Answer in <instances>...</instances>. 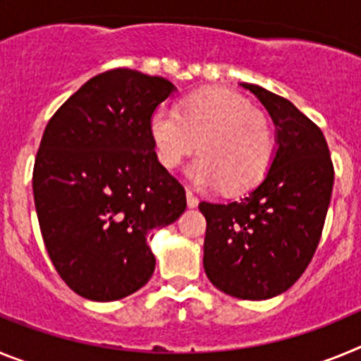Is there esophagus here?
<instances>
[{
	"label": "esophagus",
	"instance_id": "obj_1",
	"mask_svg": "<svg viewBox=\"0 0 361 361\" xmlns=\"http://www.w3.org/2000/svg\"><path fill=\"white\" fill-rule=\"evenodd\" d=\"M186 202H188V208H197V206H199V199H197L190 190H186Z\"/></svg>",
	"mask_w": 361,
	"mask_h": 361
}]
</instances>
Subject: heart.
<instances>
[{"instance_id": "1", "label": "heart", "mask_w": 361, "mask_h": 361, "mask_svg": "<svg viewBox=\"0 0 361 361\" xmlns=\"http://www.w3.org/2000/svg\"><path fill=\"white\" fill-rule=\"evenodd\" d=\"M149 139L159 164L177 170L199 146L188 175L197 186L237 193L262 180L273 159L269 123L247 99L213 88L188 95L180 111L161 106L149 117Z\"/></svg>"}]
</instances>
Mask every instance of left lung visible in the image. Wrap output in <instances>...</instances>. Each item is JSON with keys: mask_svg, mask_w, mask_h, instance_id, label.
I'll return each instance as SVG.
<instances>
[{"mask_svg": "<svg viewBox=\"0 0 361 361\" xmlns=\"http://www.w3.org/2000/svg\"><path fill=\"white\" fill-rule=\"evenodd\" d=\"M275 124L269 170L247 195L228 204L200 202L206 216L204 271L222 293L267 300L302 276L320 242L334 170L325 137L291 101L240 82Z\"/></svg>", "mask_w": 361, "mask_h": 361, "instance_id": "obj_1", "label": "left lung"}]
</instances>
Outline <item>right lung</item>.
<instances>
[{"label": "right lung", "instance_id": "obj_1", "mask_svg": "<svg viewBox=\"0 0 361 361\" xmlns=\"http://www.w3.org/2000/svg\"><path fill=\"white\" fill-rule=\"evenodd\" d=\"M177 90L130 68L99 73L54 114L32 190L54 267L72 291L114 302L155 271L153 229L186 209L184 188L159 164L149 117Z\"/></svg>", "mask_w": 361, "mask_h": 361}]
</instances>
